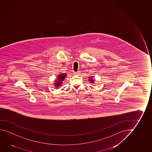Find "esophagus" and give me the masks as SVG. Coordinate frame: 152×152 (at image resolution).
I'll return each instance as SVG.
<instances>
[{
    "instance_id": "34e87169",
    "label": "esophagus",
    "mask_w": 152,
    "mask_h": 152,
    "mask_svg": "<svg viewBox=\"0 0 152 152\" xmlns=\"http://www.w3.org/2000/svg\"><path fill=\"white\" fill-rule=\"evenodd\" d=\"M80 71H78V72H74V74H75V75H80Z\"/></svg>"
}]
</instances>
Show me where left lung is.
<instances>
[{
    "instance_id": "left-lung-1",
    "label": "left lung",
    "mask_w": 152,
    "mask_h": 152,
    "mask_svg": "<svg viewBox=\"0 0 152 152\" xmlns=\"http://www.w3.org/2000/svg\"><path fill=\"white\" fill-rule=\"evenodd\" d=\"M88 80L89 82H90L91 84L94 83V80L93 79V77H89Z\"/></svg>"
}]
</instances>
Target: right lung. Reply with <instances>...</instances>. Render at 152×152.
Masks as SVG:
<instances>
[{
	"label": "right lung",
	"instance_id": "add662e5",
	"mask_svg": "<svg viewBox=\"0 0 152 152\" xmlns=\"http://www.w3.org/2000/svg\"><path fill=\"white\" fill-rule=\"evenodd\" d=\"M67 76L66 73H61L59 74L57 76V80H56L54 81V86L56 87H59L61 86V85L63 84L64 80H65L66 77Z\"/></svg>",
	"mask_w": 152,
	"mask_h": 152
}]
</instances>
